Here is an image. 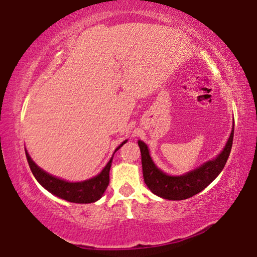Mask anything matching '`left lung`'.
Returning a JSON list of instances; mask_svg holds the SVG:
<instances>
[{"mask_svg":"<svg viewBox=\"0 0 257 257\" xmlns=\"http://www.w3.org/2000/svg\"><path fill=\"white\" fill-rule=\"evenodd\" d=\"M233 130L232 127L231 134L223 151L215 159L207 161L199 168L182 176H169L161 171L152 160L149 147L144 142L138 141L142 153L143 177H144L145 184L152 193L162 198L170 199V201H181V199L189 198L201 193L223 170L230 152H231Z\"/></svg>","mask_w":257,"mask_h":257,"instance_id":"1","label":"left lung"}]
</instances>
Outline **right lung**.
Segmentation results:
<instances>
[{
  "label": "right lung",
  "instance_id": "right-lung-1",
  "mask_svg": "<svg viewBox=\"0 0 257 257\" xmlns=\"http://www.w3.org/2000/svg\"><path fill=\"white\" fill-rule=\"evenodd\" d=\"M125 143H127V141L122 142V144H120L116 147L115 152L123 144H125ZM26 158H27L29 168L30 170H32L34 177L36 178V180L40 182L46 190H49L51 194H53L55 196L62 199H66L68 202L80 204L96 202L102 197L104 191L107 188L108 182H110V175H108V173H110L113 156L111 160L108 161V163L104 167L99 175L94 178H90L88 180L80 182H69L66 180L59 179V178H56L50 175V173L45 172L44 170H42L40 167H37L36 163L32 160V158H30L27 151H26Z\"/></svg>",
  "mask_w": 257,
  "mask_h": 257
}]
</instances>
